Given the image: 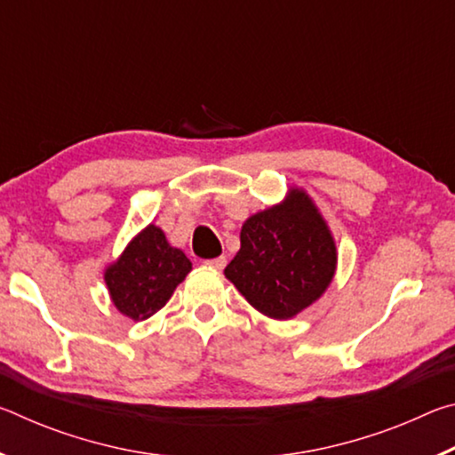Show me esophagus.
<instances>
[{"mask_svg":"<svg viewBox=\"0 0 455 455\" xmlns=\"http://www.w3.org/2000/svg\"><path fill=\"white\" fill-rule=\"evenodd\" d=\"M204 265H206V267H211V268H214V271H222V268L227 267V259H225V257L209 259V260H204Z\"/></svg>","mask_w":455,"mask_h":455,"instance_id":"34e87169","label":"esophagus"}]
</instances>
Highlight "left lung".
Masks as SVG:
<instances>
[{
	"mask_svg": "<svg viewBox=\"0 0 455 455\" xmlns=\"http://www.w3.org/2000/svg\"><path fill=\"white\" fill-rule=\"evenodd\" d=\"M335 265V243L325 220L303 190H291L287 203L244 222L241 251L225 275L257 311L289 319L317 301Z\"/></svg>",
	"mask_w": 455,
	"mask_h": 455,
	"instance_id": "1",
	"label": "left lung"
}]
</instances>
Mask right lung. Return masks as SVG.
I'll list each match as a JSON object with an SVG mask.
<instances>
[{"label":"right lung","instance_id":"right-lung-1","mask_svg":"<svg viewBox=\"0 0 455 455\" xmlns=\"http://www.w3.org/2000/svg\"><path fill=\"white\" fill-rule=\"evenodd\" d=\"M192 268L182 251L168 244L158 227H146L106 271V284L120 313L134 321L163 309Z\"/></svg>","mask_w":455,"mask_h":455}]
</instances>
